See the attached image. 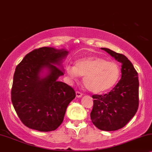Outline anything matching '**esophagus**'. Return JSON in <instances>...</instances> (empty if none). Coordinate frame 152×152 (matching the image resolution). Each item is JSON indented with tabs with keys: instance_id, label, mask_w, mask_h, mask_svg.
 Wrapping results in <instances>:
<instances>
[{
	"instance_id": "34e87169",
	"label": "esophagus",
	"mask_w": 152,
	"mask_h": 152,
	"mask_svg": "<svg viewBox=\"0 0 152 152\" xmlns=\"http://www.w3.org/2000/svg\"><path fill=\"white\" fill-rule=\"evenodd\" d=\"M76 96H77L78 98V97H81L83 96V93L79 92V91H76Z\"/></svg>"
}]
</instances>
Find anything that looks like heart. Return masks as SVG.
I'll return each mask as SVG.
<instances>
[{
    "mask_svg": "<svg viewBox=\"0 0 152 152\" xmlns=\"http://www.w3.org/2000/svg\"><path fill=\"white\" fill-rule=\"evenodd\" d=\"M66 71L73 79L78 75L84 76L83 82L85 88L93 93L111 90L116 86L121 76V68L117 62L96 56L80 58L74 66H66Z\"/></svg>",
    "mask_w": 152,
    "mask_h": 152,
    "instance_id": "1",
    "label": "heart"
}]
</instances>
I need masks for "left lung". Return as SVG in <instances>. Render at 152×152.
Masks as SVG:
<instances>
[{"label": "left lung", "instance_id": "left-lung-1", "mask_svg": "<svg viewBox=\"0 0 152 152\" xmlns=\"http://www.w3.org/2000/svg\"><path fill=\"white\" fill-rule=\"evenodd\" d=\"M122 64V78L114 88L105 94H94L91 120L100 130L122 129L133 118L139 105L138 75L126 56L102 48Z\"/></svg>", "mask_w": 152, "mask_h": 152}]
</instances>
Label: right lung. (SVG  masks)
I'll return each instance as SVG.
<instances>
[{
	"instance_id": "add662e5",
	"label": "right lung",
	"mask_w": 152,
	"mask_h": 152,
	"mask_svg": "<svg viewBox=\"0 0 152 152\" xmlns=\"http://www.w3.org/2000/svg\"><path fill=\"white\" fill-rule=\"evenodd\" d=\"M68 52L42 47L28 53L16 67L11 99L22 123L28 128L48 132L56 130L63 122L68 105L76 97L72 87L58 81L64 75L59 65ZM44 68L49 74L40 78Z\"/></svg>"
}]
</instances>
